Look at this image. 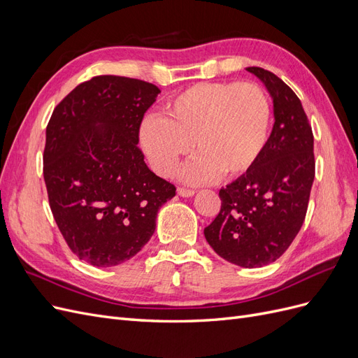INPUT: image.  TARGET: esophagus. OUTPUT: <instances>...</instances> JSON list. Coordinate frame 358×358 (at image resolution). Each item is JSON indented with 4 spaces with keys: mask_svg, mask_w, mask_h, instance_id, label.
<instances>
[{
    "mask_svg": "<svg viewBox=\"0 0 358 358\" xmlns=\"http://www.w3.org/2000/svg\"><path fill=\"white\" fill-rule=\"evenodd\" d=\"M178 194H179L180 197H192L194 194H196V191L187 189V188H178Z\"/></svg>",
    "mask_w": 358,
    "mask_h": 358,
    "instance_id": "esophagus-1",
    "label": "esophagus"
}]
</instances>
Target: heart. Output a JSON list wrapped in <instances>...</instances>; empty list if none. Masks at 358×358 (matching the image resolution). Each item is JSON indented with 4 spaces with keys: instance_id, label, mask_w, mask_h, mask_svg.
<instances>
[{
    "instance_id": "heart-1",
    "label": "heart",
    "mask_w": 358,
    "mask_h": 358,
    "mask_svg": "<svg viewBox=\"0 0 358 358\" xmlns=\"http://www.w3.org/2000/svg\"><path fill=\"white\" fill-rule=\"evenodd\" d=\"M268 127L270 104L258 85L201 82L169 100L164 117L145 119L140 145L161 176H170L192 148L197 157L183 169V180L233 179L262 155Z\"/></svg>"
}]
</instances>
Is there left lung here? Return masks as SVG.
<instances>
[{"mask_svg":"<svg viewBox=\"0 0 358 358\" xmlns=\"http://www.w3.org/2000/svg\"><path fill=\"white\" fill-rule=\"evenodd\" d=\"M246 70L272 96L275 124L255 164L221 188V210L204 237L229 263L254 268L276 262L300 231L315 158L312 128L294 91L264 69Z\"/></svg>","mask_w":358,"mask_h":358,"instance_id":"1","label":"left lung"}]
</instances>
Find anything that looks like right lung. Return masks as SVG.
<instances>
[{
  "mask_svg": "<svg viewBox=\"0 0 358 358\" xmlns=\"http://www.w3.org/2000/svg\"><path fill=\"white\" fill-rule=\"evenodd\" d=\"M159 92L138 79L96 76L50 116L43 154L50 210L71 252L91 266L133 258L152 237L161 206L176 196L137 146Z\"/></svg>",
  "mask_w": 358,
  "mask_h": 358,
  "instance_id": "add662e5",
  "label": "right lung"
}]
</instances>
